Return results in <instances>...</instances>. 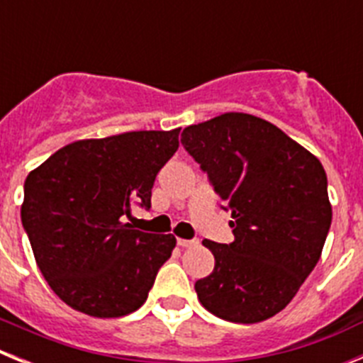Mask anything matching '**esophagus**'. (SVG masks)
<instances>
[{
    "instance_id": "34e87169",
    "label": "esophagus",
    "mask_w": 363,
    "mask_h": 363,
    "mask_svg": "<svg viewBox=\"0 0 363 363\" xmlns=\"http://www.w3.org/2000/svg\"><path fill=\"white\" fill-rule=\"evenodd\" d=\"M196 240H184V238H178V245L179 247H192V245H196Z\"/></svg>"
}]
</instances>
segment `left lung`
Segmentation results:
<instances>
[{
	"label": "left lung",
	"instance_id": "8db88e82",
	"mask_svg": "<svg viewBox=\"0 0 363 363\" xmlns=\"http://www.w3.org/2000/svg\"><path fill=\"white\" fill-rule=\"evenodd\" d=\"M182 143L233 218V243L203 240L214 271L194 284L198 300L227 322H264L285 309L322 256L333 220L322 163L245 112L189 125Z\"/></svg>",
	"mask_w": 363,
	"mask_h": 363
}]
</instances>
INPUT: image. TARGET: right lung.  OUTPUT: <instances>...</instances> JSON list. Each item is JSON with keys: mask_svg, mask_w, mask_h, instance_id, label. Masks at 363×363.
Listing matches in <instances>:
<instances>
[{"mask_svg": "<svg viewBox=\"0 0 363 363\" xmlns=\"http://www.w3.org/2000/svg\"><path fill=\"white\" fill-rule=\"evenodd\" d=\"M179 129L133 130L69 143L28 172L21 223L50 289L94 318L145 303L172 234L123 223L134 203L150 209L156 174L178 150Z\"/></svg>", "mask_w": 363, "mask_h": 363, "instance_id": "add662e5", "label": "right lung"}]
</instances>
